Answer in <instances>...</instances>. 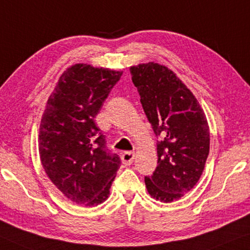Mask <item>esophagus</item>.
Returning <instances> with one entry per match:
<instances>
[{
  "instance_id": "1",
  "label": "esophagus",
  "mask_w": 250,
  "mask_h": 250,
  "mask_svg": "<svg viewBox=\"0 0 250 250\" xmlns=\"http://www.w3.org/2000/svg\"><path fill=\"white\" fill-rule=\"evenodd\" d=\"M121 159H122V162H124V164L130 165L132 163L133 159H135V153H133V152H125V153L122 154Z\"/></svg>"
}]
</instances>
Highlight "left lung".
Wrapping results in <instances>:
<instances>
[{
  "label": "left lung",
  "mask_w": 250,
  "mask_h": 250,
  "mask_svg": "<svg viewBox=\"0 0 250 250\" xmlns=\"http://www.w3.org/2000/svg\"><path fill=\"white\" fill-rule=\"evenodd\" d=\"M133 85L157 142V167L145 177L148 194L171 203L198 182L209 153V128L194 94L159 63L130 68Z\"/></svg>",
  "instance_id": "8db88e82"
}]
</instances>
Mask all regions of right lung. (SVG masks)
I'll return each instance as SVG.
<instances>
[{"mask_svg":"<svg viewBox=\"0 0 250 250\" xmlns=\"http://www.w3.org/2000/svg\"><path fill=\"white\" fill-rule=\"evenodd\" d=\"M121 71L78 63L60 77L40 126V157L55 187L78 205L103 203L121 164L95 124Z\"/></svg>","mask_w":250,"mask_h":250,"instance_id":"1","label":"right lung"}]
</instances>
